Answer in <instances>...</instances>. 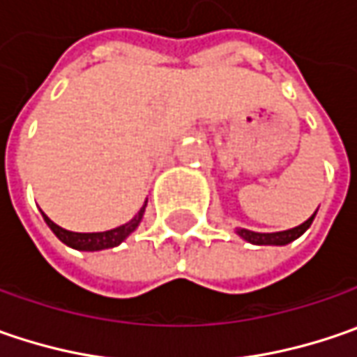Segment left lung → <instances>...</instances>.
<instances>
[{
	"label": "left lung",
	"mask_w": 357,
	"mask_h": 357,
	"mask_svg": "<svg viewBox=\"0 0 357 357\" xmlns=\"http://www.w3.org/2000/svg\"><path fill=\"white\" fill-rule=\"evenodd\" d=\"M316 218V211L312 218H307L303 224L296 225L291 229H284V231H271V234H261V231H252V229H245V227H236V234L240 236L241 240L250 241L254 245H287L294 240H298L303 231L312 225Z\"/></svg>",
	"instance_id": "obj_1"
}]
</instances>
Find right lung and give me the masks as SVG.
Listing matches in <instances>:
<instances>
[{
	"mask_svg": "<svg viewBox=\"0 0 357 357\" xmlns=\"http://www.w3.org/2000/svg\"><path fill=\"white\" fill-rule=\"evenodd\" d=\"M146 206H148V199L144 202V206L139 208V211L133 215L128 224L117 225L114 229H107V231H91V234H79V231H70V229H63L57 224H54L43 211V220L47 227L57 236V240L63 241L66 245H70L73 250H79V252H100V250H109V248H116L121 241L126 240L132 231H135V227L142 224V218L146 213Z\"/></svg>",
	"mask_w": 357,
	"mask_h": 357,
	"instance_id": "1",
	"label": "right lung"
}]
</instances>
